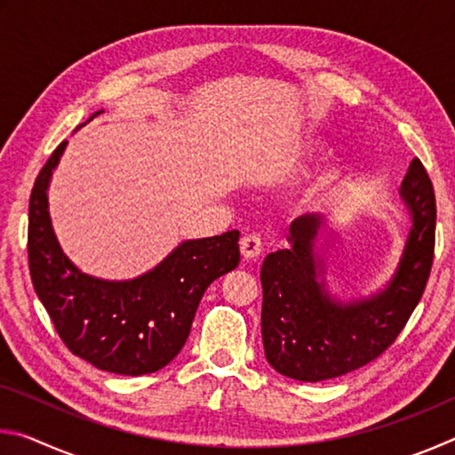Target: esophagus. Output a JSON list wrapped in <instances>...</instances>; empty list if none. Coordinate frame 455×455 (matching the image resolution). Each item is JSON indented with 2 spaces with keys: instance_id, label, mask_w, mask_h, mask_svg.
Here are the masks:
<instances>
[{
  "instance_id": "34e87169",
  "label": "esophagus",
  "mask_w": 455,
  "mask_h": 455,
  "mask_svg": "<svg viewBox=\"0 0 455 455\" xmlns=\"http://www.w3.org/2000/svg\"><path fill=\"white\" fill-rule=\"evenodd\" d=\"M263 252V243L257 235H246L241 238V255L249 263V260H257Z\"/></svg>"
}]
</instances>
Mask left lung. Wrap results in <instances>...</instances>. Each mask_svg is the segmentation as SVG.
<instances>
[{
    "label": "left lung",
    "instance_id": "left-lung-1",
    "mask_svg": "<svg viewBox=\"0 0 455 455\" xmlns=\"http://www.w3.org/2000/svg\"><path fill=\"white\" fill-rule=\"evenodd\" d=\"M399 196L411 227L394 275L373 295L341 301L325 289L321 214L292 220L289 249L265 259L260 333L275 371L309 383L333 379L379 357L402 333L434 263L435 196L419 158L411 160Z\"/></svg>",
    "mask_w": 455,
    "mask_h": 455
}]
</instances>
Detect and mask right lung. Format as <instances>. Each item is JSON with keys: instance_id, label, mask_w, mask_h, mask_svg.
I'll use <instances>...</instances> for the list:
<instances>
[{"instance_id": "obj_1", "label": "right lung", "mask_w": 455, "mask_h": 455, "mask_svg": "<svg viewBox=\"0 0 455 455\" xmlns=\"http://www.w3.org/2000/svg\"><path fill=\"white\" fill-rule=\"evenodd\" d=\"M98 114L102 110L90 120ZM66 146L61 142L53 150L29 196L28 257L34 289L74 355L102 371L154 373L184 347L211 283L241 263V233L184 241L136 279L106 281L82 273L61 251L50 219L48 188Z\"/></svg>"}]
</instances>
